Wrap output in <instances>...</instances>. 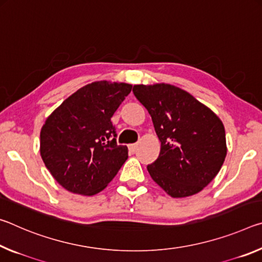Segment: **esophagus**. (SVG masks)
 <instances>
[{
    "label": "esophagus",
    "instance_id": "esophagus-1",
    "mask_svg": "<svg viewBox=\"0 0 262 262\" xmlns=\"http://www.w3.org/2000/svg\"><path fill=\"white\" fill-rule=\"evenodd\" d=\"M137 147H138V145H137V144H130V145H128V149H130L131 152H135L136 149H137Z\"/></svg>",
    "mask_w": 262,
    "mask_h": 262
}]
</instances>
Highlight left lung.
I'll return each instance as SVG.
<instances>
[{
	"instance_id": "obj_1",
	"label": "left lung",
	"mask_w": 262,
	"mask_h": 262,
	"mask_svg": "<svg viewBox=\"0 0 262 262\" xmlns=\"http://www.w3.org/2000/svg\"><path fill=\"white\" fill-rule=\"evenodd\" d=\"M134 94L151 115L161 141L159 158L147 166L153 181L174 199L204 189L228 152L220 117L189 93L168 83L136 84Z\"/></svg>"
}]
</instances>
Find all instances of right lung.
I'll use <instances>...</instances> for the list:
<instances>
[{"mask_svg":"<svg viewBox=\"0 0 262 262\" xmlns=\"http://www.w3.org/2000/svg\"><path fill=\"white\" fill-rule=\"evenodd\" d=\"M132 85L96 81L66 98L40 131V156L46 168L66 190L92 196L108 186L127 159L117 145L111 117Z\"/></svg>","mask_w":262,"mask_h":262,"instance_id":"add662e5","label":"right lung"}]
</instances>
